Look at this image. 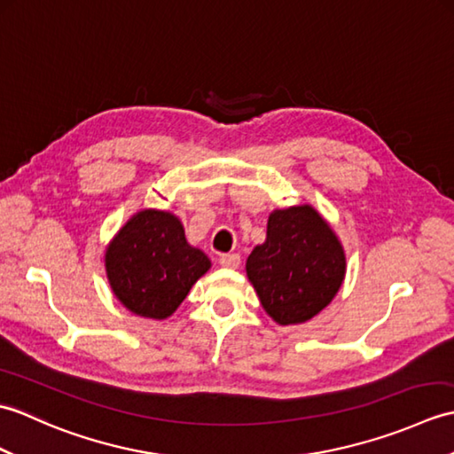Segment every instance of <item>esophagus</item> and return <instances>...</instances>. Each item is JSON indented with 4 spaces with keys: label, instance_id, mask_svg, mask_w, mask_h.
Here are the masks:
<instances>
[{
    "label": "esophagus",
    "instance_id": "34e87169",
    "mask_svg": "<svg viewBox=\"0 0 454 454\" xmlns=\"http://www.w3.org/2000/svg\"><path fill=\"white\" fill-rule=\"evenodd\" d=\"M239 263H242V257H239V254H224V255H220V265L222 267L238 269Z\"/></svg>",
    "mask_w": 454,
    "mask_h": 454
}]
</instances>
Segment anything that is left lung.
Segmentation results:
<instances>
[{
	"label": "left lung",
	"mask_w": 454,
	"mask_h": 454,
	"mask_svg": "<svg viewBox=\"0 0 454 454\" xmlns=\"http://www.w3.org/2000/svg\"><path fill=\"white\" fill-rule=\"evenodd\" d=\"M246 271L277 324H302L340 291L345 254L333 230L312 207H291L269 216L265 244L247 257Z\"/></svg>",
	"instance_id": "1"
}]
</instances>
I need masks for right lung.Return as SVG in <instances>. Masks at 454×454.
Listing matches in <instances>:
<instances>
[{
  "instance_id": "right-lung-1",
  "label": "right lung",
  "mask_w": 454,
  "mask_h": 454,
  "mask_svg": "<svg viewBox=\"0 0 454 454\" xmlns=\"http://www.w3.org/2000/svg\"><path fill=\"white\" fill-rule=\"evenodd\" d=\"M114 296L130 312L163 320L185 301L210 267L185 239L181 222L161 210H142L114 236L105 254Z\"/></svg>"
}]
</instances>
